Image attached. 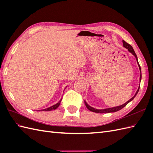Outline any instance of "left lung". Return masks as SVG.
<instances>
[{
  "mask_svg": "<svg viewBox=\"0 0 153 153\" xmlns=\"http://www.w3.org/2000/svg\"><path fill=\"white\" fill-rule=\"evenodd\" d=\"M123 46H124V47H125L126 48H127L128 50V51L129 52H131L134 56L135 57V58H136V59H137V63H138V67H139V69H140V81H141V78H142V74H141V68H140V65H139V63H138V59H137V55H136V53H135V51H134V50H133V47H131V46L129 45V44H128V43H126V41H123ZM139 89H140V86H139V87H138V90L137 91V92H136V94H135V96H134L132 98H131L130 100H129V101H128L126 103H125L124 104H123V105H120V106H115V107H113V108H106V109H103V110H98V109H96V108H92V107H91V106H90L89 105H88L87 103H86V101H84V103H85V106H86V107L89 109V110H91V112H96V113H100V114H103V113H110V112H117V111H119V110H121L123 108H124L125 106H126L128 103H129V102H130L131 101H132L133 99H134V98H135V97L136 96V95L137 94V93H138V91H139Z\"/></svg>",
  "mask_w": 153,
  "mask_h": 153,
  "instance_id": "left-lung-1",
  "label": "left lung"
}]
</instances>
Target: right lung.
I'll list each match as a JSON object with an SVG mask.
<instances>
[{
	"label": "right lung",
	"instance_id": "1",
	"mask_svg": "<svg viewBox=\"0 0 153 153\" xmlns=\"http://www.w3.org/2000/svg\"><path fill=\"white\" fill-rule=\"evenodd\" d=\"M61 100H60L57 104H55V105H53L52 106H50V107H49V108H45V109H43V110H41L40 111H51V110H55L59 106L60 103H61Z\"/></svg>",
	"mask_w": 153,
	"mask_h": 153
}]
</instances>
